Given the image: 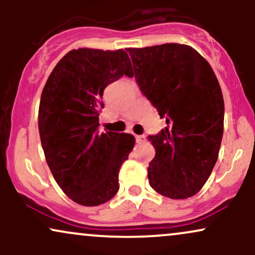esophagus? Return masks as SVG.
Listing matches in <instances>:
<instances>
[{
  "label": "esophagus",
  "instance_id": "34e87169",
  "mask_svg": "<svg viewBox=\"0 0 255 255\" xmlns=\"http://www.w3.org/2000/svg\"><path fill=\"white\" fill-rule=\"evenodd\" d=\"M135 140L137 144H140V142H144L146 140V137L144 135H135Z\"/></svg>",
  "mask_w": 255,
  "mask_h": 255
}]
</instances>
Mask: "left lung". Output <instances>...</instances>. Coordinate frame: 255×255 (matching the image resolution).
Returning a JSON list of instances; mask_svg holds the SVG:
<instances>
[{"label":"left lung","mask_w":255,"mask_h":255,"mask_svg":"<svg viewBox=\"0 0 255 255\" xmlns=\"http://www.w3.org/2000/svg\"><path fill=\"white\" fill-rule=\"evenodd\" d=\"M140 90L165 119L148 140L156 156L147 168L150 186L170 199L197 194L218 159L224 101L211 66L192 46L166 43L127 50Z\"/></svg>","instance_id":"obj_1"}]
</instances>
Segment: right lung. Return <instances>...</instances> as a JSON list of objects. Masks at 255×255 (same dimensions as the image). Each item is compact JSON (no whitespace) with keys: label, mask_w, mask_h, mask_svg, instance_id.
Returning <instances> with one entry per match:
<instances>
[{"label":"right lung","mask_w":255,"mask_h":255,"mask_svg":"<svg viewBox=\"0 0 255 255\" xmlns=\"http://www.w3.org/2000/svg\"><path fill=\"white\" fill-rule=\"evenodd\" d=\"M133 69L125 50L80 48L61 58L40 97L38 128L46 163L64 194L83 206L115 197L119 172L135 137L99 134L104 89Z\"/></svg>","instance_id":"1"}]
</instances>
